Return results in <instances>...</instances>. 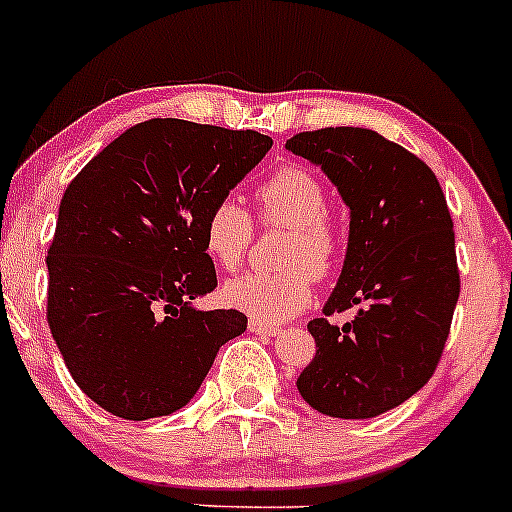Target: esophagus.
Listing matches in <instances>:
<instances>
[{"instance_id":"34e87169","label":"esophagus","mask_w":512,"mask_h":512,"mask_svg":"<svg viewBox=\"0 0 512 512\" xmlns=\"http://www.w3.org/2000/svg\"><path fill=\"white\" fill-rule=\"evenodd\" d=\"M249 331L258 333V336H278V333H280L278 326L263 324V321H256V319L249 321Z\"/></svg>"}]
</instances>
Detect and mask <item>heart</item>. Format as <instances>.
Wrapping results in <instances>:
<instances>
[{"label":"heart","instance_id":"1","mask_svg":"<svg viewBox=\"0 0 512 512\" xmlns=\"http://www.w3.org/2000/svg\"><path fill=\"white\" fill-rule=\"evenodd\" d=\"M258 220L290 229L283 271H249L227 280L222 300L263 324H283L312 304L314 278H329L341 256L343 234L326 212V186L309 166L285 162L256 186ZM256 227L234 198H217L203 222L205 254L225 271L244 261Z\"/></svg>","mask_w":512,"mask_h":512}]
</instances>
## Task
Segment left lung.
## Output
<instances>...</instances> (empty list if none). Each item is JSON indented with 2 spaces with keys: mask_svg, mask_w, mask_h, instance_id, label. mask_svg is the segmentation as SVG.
Returning a JSON list of instances; mask_svg holds the SVG:
<instances>
[{
  "mask_svg": "<svg viewBox=\"0 0 512 512\" xmlns=\"http://www.w3.org/2000/svg\"><path fill=\"white\" fill-rule=\"evenodd\" d=\"M319 164L350 208L348 254L326 317L309 321L317 355L297 380L333 418H375L433 377L459 297L455 229L426 162L367 128H321L287 140ZM355 306L343 327L328 317Z\"/></svg>",
  "mask_w": 512,
  "mask_h": 512,
  "instance_id": "obj_1",
  "label": "left lung"
}]
</instances>
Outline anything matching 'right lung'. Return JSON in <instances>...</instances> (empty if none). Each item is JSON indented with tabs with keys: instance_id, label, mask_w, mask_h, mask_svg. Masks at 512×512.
I'll list each match as a JSON object with an SVG mask.
<instances>
[{
	"instance_id": "1",
	"label": "right lung",
	"mask_w": 512,
	"mask_h": 512,
	"mask_svg": "<svg viewBox=\"0 0 512 512\" xmlns=\"http://www.w3.org/2000/svg\"><path fill=\"white\" fill-rule=\"evenodd\" d=\"M273 140L179 118L132 125L74 176L48 249V326L91 401L147 421L186 406L220 346L246 331L239 309L198 312L217 287L203 246L210 205Z\"/></svg>"
}]
</instances>
